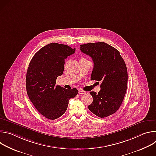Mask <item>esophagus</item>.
I'll use <instances>...</instances> for the list:
<instances>
[{
  "label": "esophagus",
  "mask_w": 156,
  "mask_h": 156,
  "mask_svg": "<svg viewBox=\"0 0 156 156\" xmlns=\"http://www.w3.org/2000/svg\"><path fill=\"white\" fill-rule=\"evenodd\" d=\"M78 93H79V94H86V91H83V90H79Z\"/></svg>",
  "instance_id": "1"
}]
</instances>
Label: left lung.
Masks as SVG:
<instances>
[{
	"label": "left lung",
	"instance_id": "left-lung-1",
	"mask_svg": "<svg viewBox=\"0 0 156 156\" xmlns=\"http://www.w3.org/2000/svg\"><path fill=\"white\" fill-rule=\"evenodd\" d=\"M80 50L94 62L91 80L101 81V91H91L93 101L88 108L104 118L115 113L120 107L127 88L126 66L119 51L104 42L80 45Z\"/></svg>",
	"mask_w": 156,
	"mask_h": 156
}]
</instances>
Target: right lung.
<instances>
[{
	"instance_id": "obj_1",
	"label": "right lung",
	"mask_w": 156,
	"mask_h": 156,
	"mask_svg": "<svg viewBox=\"0 0 156 156\" xmlns=\"http://www.w3.org/2000/svg\"><path fill=\"white\" fill-rule=\"evenodd\" d=\"M65 44L51 43L39 49L32 58L27 70L26 87L28 97L38 112L46 118L55 120L67 109L70 99L78 91L55 86L56 80L63 74L65 60L74 54Z\"/></svg>"
}]
</instances>
